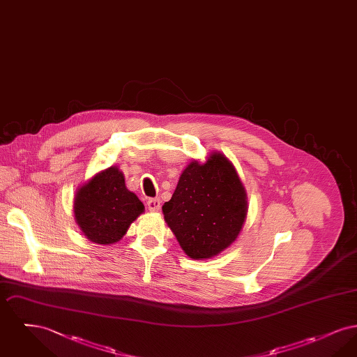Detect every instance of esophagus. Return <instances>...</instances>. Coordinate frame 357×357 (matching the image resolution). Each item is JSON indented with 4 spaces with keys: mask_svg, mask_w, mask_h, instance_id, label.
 <instances>
[{
    "mask_svg": "<svg viewBox=\"0 0 357 357\" xmlns=\"http://www.w3.org/2000/svg\"><path fill=\"white\" fill-rule=\"evenodd\" d=\"M147 206H149V210H150L151 213H156V211L160 210V199H159V198L150 199V201L147 202Z\"/></svg>",
    "mask_w": 357,
    "mask_h": 357,
    "instance_id": "obj_1",
    "label": "esophagus"
}]
</instances>
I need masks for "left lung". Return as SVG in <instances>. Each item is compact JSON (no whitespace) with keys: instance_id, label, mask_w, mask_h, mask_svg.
Returning <instances> with one entry per match:
<instances>
[{"instance_id":"left-lung-1","label":"left lung","mask_w":357,"mask_h":357,"mask_svg":"<svg viewBox=\"0 0 357 357\" xmlns=\"http://www.w3.org/2000/svg\"><path fill=\"white\" fill-rule=\"evenodd\" d=\"M165 221L192 259H208L237 239L248 214V195L233 163L213 151L182 171L170 201L162 206Z\"/></svg>"}]
</instances>
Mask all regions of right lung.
I'll list each match as a JSON object with an SVG mask.
<instances>
[{"instance_id": "1", "label": "right lung", "mask_w": 357, "mask_h": 357, "mask_svg": "<svg viewBox=\"0 0 357 357\" xmlns=\"http://www.w3.org/2000/svg\"><path fill=\"white\" fill-rule=\"evenodd\" d=\"M144 213V204L126 187L124 175L111 166L95 174L76 190L75 221L85 238L99 245H112Z\"/></svg>"}]
</instances>
